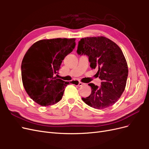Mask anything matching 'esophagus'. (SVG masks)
<instances>
[{
    "instance_id": "obj_1",
    "label": "esophagus",
    "mask_w": 149,
    "mask_h": 149,
    "mask_svg": "<svg viewBox=\"0 0 149 149\" xmlns=\"http://www.w3.org/2000/svg\"><path fill=\"white\" fill-rule=\"evenodd\" d=\"M84 83H83L79 82V83H78V86H82L84 85Z\"/></svg>"
}]
</instances>
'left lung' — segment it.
Listing matches in <instances>:
<instances>
[{
	"label": "left lung",
	"mask_w": 149,
	"mask_h": 149,
	"mask_svg": "<svg viewBox=\"0 0 149 149\" xmlns=\"http://www.w3.org/2000/svg\"><path fill=\"white\" fill-rule=\"evenodd\" d=\"M77 53L86 55L90 67L97 70L101 86L93 83L91 93L82 100L94 109L109 107L119 100L123 93L128 76L127 61L119 47L104 37H86L78 42Z\"/></svg>",
	"instance_id": "obj_1"
}]
</instances>
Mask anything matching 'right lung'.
Returning <instances> with one entry per match:
<instances>
[{"instance_id":"add662e5","label":"right lung","mask_w":149,"mask_h":149,"mask_svg":"<svg viewBox=\"0 0 149 149\" xmlns=\"http://www.w3.org/2000/svg\"><path fill=\"white\" fill-rule=\"evenodd\" d=\"M75 45V38L42 40L26 52L21 65L22 83L35 102L47 106L61 100L69 82L57 78V74Z\"/></svg>"}]
</instances>
